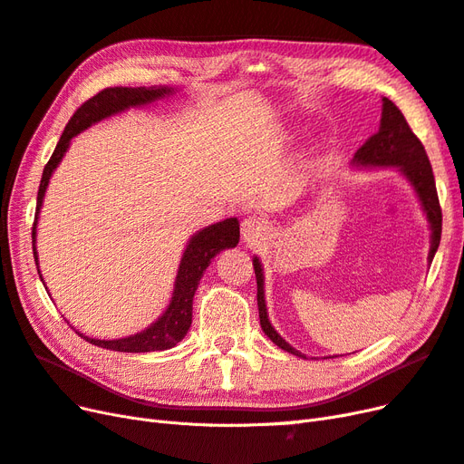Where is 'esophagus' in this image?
<instances>
[{"mask_svg": "<svg viewBox=\"0 0 464 464\" xmlns=\"http://www.w3.org/2000/svg\"><path fill=\"white\" fill-rule=\"evenodd\" d=\"M267 226L262 218H246L241 223V233H243V241L248 245L258 243L260 238L266 235Z\"/></svg>", "mask_w": 464, "mask_h": 464, "instance_id": "34e87169", "label": "esophagus"}]
</instances>
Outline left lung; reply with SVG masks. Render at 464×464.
I'll use <instances>...</instances> for the list:
<instances>
[{
	"label": "left lung",
	"mask_w": 464,
	"mask_h": 464,
	"mask_svg": "<svg viewBox=\"0 0 464 464\" xmlns=\"http://www.w3.org/2000/svg\"><path fill=\"white\" fill-rule=\"evenodd\" d=\"M354 163H358V166H395L409 177V181L416 188L418 197H420L424 212L431 226V250H430V260H431L441 241V206H440L438 190H436V179H433V171L430 166L428 154L424 150V144L412 132L405 115L401 113V110L390 98H383L382 121H380L378 132H373L372 137L358 148L354 154ZM252 266H254V274H256V283H258V312H260V325L264 334L270 337L279 349L296 356H303L277 335L270 320H267L266 301H264L262 266L258 258L252 260Z\"/></svg>",
	"instance_id": "obj_1"
}]
</instances>
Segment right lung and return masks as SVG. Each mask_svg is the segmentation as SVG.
I'll use <instances>...</instances> for the list:
<instances>
[{"instance_id":"add662e5","label":"right lung","mask_w":464,"mask_h":464,"mask_svg":"<svg viewBox=\"0 0 464 464\" xmlns=\"http://www.w3.org/2000/svg\"><path fill=\"white\" fill-rule=\"evenodd\" d=\"M169 88H127V86H115V88H103L96 96L88 98L82 106L72 113L69 123L59 139L55 150L46 163L42 173V181L38 188V200H36V216L33 226V250L34 260L36 258V219L38 210L44 200V192L50 183L52 171L57 168V163L62 161L63 154L69 148V140L74 134L91 127L92 123L100 121V119L113 115L117 111H123L130 106H142V103H150L161 96L169 94ZM238 243V221L237 218H229L226 221H219L216 226H210L202 229L200 233L190 238V243L183 254L181 266H179V274L175 281V291L171 296V303L163 316L148 327L146 332L137 334L125 339H113V341H102V339H91L82 334H79L82 339H86L92 345L111 349L119 353H152V351H166L175 347L181 341L188 327L192 324V296L198 289V283L206 272L208 264L226 248H233ZM42 279V277H40Z\"/></svg>"}]
</instances>
